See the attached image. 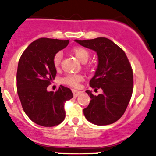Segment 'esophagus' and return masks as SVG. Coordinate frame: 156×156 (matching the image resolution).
<instances>
[{"label": "esophagus", "instance_id": "1", "mask_svg": "<svg viewBox=\"0 0 156 156\" xmlns=\"http://www.w3.org/2000/svg\"><path fill=\"white\" fill-rule=\"evenodd\" d=\"M72 92H73V97H74V98H76V97H78L79 95L81 94H82V91H77V90H74V89L72 90Z\"/></svg>", "mask_w": 156, "mask_h": 156}]
</instances>
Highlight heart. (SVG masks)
<instances>
[{
  "label": "heart",
  "instance_id": "heart-1",
  "mask_svg": "<svg viewBox=\"0 0 156 156\" xmlns=\"http://www.w3.org/2000/svg\"><path fill=\"white\" fill-rule=\"evenodd\" d=\"M73 54L76 56V57L82 62H86L90 56L89 52L87 49L83 47H75L72 50ZM62 58V52L58 51L54 54L53 57V64L55 68H58L61 64ZM84 80V77L82 74L78 73H68L65 75L64 77L61 79L62 83L65 85H68L71 87H78L80 83Z\"/></svg>",
  "mask_w": 156,
  "mask_h": 156
}]
</instances>
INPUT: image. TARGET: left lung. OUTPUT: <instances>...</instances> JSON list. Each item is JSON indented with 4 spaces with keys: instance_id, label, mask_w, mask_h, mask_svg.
Wrapping results in <instances>:
<instances>
[{
    "instance_id": "8db88e82",
    "label": "left lung",
    "mask_w": 156,
    "mask_h": 156,
    "mask_svg": "<svg viewBox=\"0 0 156 156\" xmlns=\"http://www.w3.org/2000/svg\"><path fill=\"white\" fill-rule=\"evenodd\" d=\"M85 48L96 51L98 66L89 85L98 96L86 91L91 98L89 105L83 109L85 118L94 124H112L123 116L133 91V72L125 52L108 38L75 40Z\"/></svg>"
}]
</instances>
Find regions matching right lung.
Wrapping results in <instances>:
<instances>
[{"instance_id":"right-lung-1","label":"right lung","mask_w":156,"mask_h":156,"mask_svg":"<svg viewBox=\"0 0 156 156\" xmlns=\"http://www.w3.org/2000/svg\"><path fill=\"white\" fill-rule=\"evenodd\" d=\"M68 43L69 40L38 38L26 48L18 62V97L26 115L38 125L51 127L60 124L65 118V103L73 98L71 89L63 85L56 92L47 91L56 75L53 56Z\"/></svg>"}]
</instances>
